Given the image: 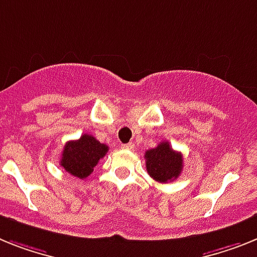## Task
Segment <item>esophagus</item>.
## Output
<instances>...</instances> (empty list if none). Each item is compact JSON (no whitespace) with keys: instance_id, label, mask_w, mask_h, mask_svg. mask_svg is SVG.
<instances>
[{"instance_id":"obj_1","label":"esophagus","mask_w":257,"mask_h":257,"mask_svg":"<svg viewBox=\"0 0 257 257\" xmlns=\"http://www.w3.org/2000/svg\"><path fill=\"white\" fill-rule=\"evenodd\" d=\"M121 147H122V149H125V150H135V144L129 142V144L121 145Z\"/></svg>"}]
</instances>
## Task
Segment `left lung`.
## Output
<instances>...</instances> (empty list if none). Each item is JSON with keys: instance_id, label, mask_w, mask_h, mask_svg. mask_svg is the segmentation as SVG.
<instances>
[{"instance_id": "1", "label": "left lung", "mask_w": 257, "mask_h": 257, "mask_svg": "<svg viewBox=\"0 0 257 257\" xmlns=\"http://www.w3.org/2000/svg\"><path fill=\"white\" fill-rule=\"evenodd\" d=\"M147 173L158 182L173 181L182 172V154L172 149L168 141L160 142L145 154Z\"/></svg>"}]
</instances>
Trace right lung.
Wrapping results in <instances>:
<instances>
[{"mask_svg":"<svg viewBox=\"0 0 257 257\" xmlns=\"http://www.w3.org/2000/svg\"><path fill=\"white\" fill-rule=\"evenodd\" d=\"M108 146L90 135H82L76 141H68L62 153L61 167L70 175L84 180L88 177L98 162L106 155Z\"/></svg>","mask_w":257,"mask_h":257,"instance_id":"right-lung-1","label":"right lung"}]
</instances>
